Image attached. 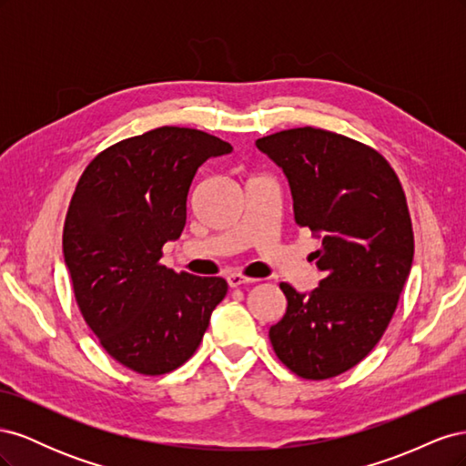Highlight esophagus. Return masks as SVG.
Masks as SVG:
<instances>
[{
  "label": "esophagus",
  "instance_id": "obj_1",
  "mask_svg": "<svg viewBox=\"0 0 466 466\" xmlns=\"http://www.w3.org/2000/svg\"><path fill=\"white\" fill-rule=\"evenodd\" d=\"M255 278H247V276H241V274H229L228 276V284L229 288H238V286H245V284H255Z\"/></svg>",
  "mask_w": 466,
  "mask_h": 466
}]
</instances>
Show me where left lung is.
Returning a JSON list of instances; mask_svg holds the SVG:
<instances>
[{
	"mask_svg": "<svg viewBox=\"0 0 466 466\" xmlns=\"http://www.w3.org/2000/svg\"><path fill=\"white\" fill-rule=\"evenodd\" d=\"M284 171L293 218L322 245L319 288L279 284L286 315L270 329L279 361L303 379L358 365L387 330L414 258L400 180L383 155L346 136L293 128L257 139Z\"/></svg>",
	"mask_w": 466,
	"mask_h": 466,
	"instance_id": "1",
	"label": "left lung"
}]
</instances>
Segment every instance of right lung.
Listing matches in <instances>:
<instances>
[{
  "mask_svg": "<svg viewBox=\"0 0 466 466\" xmlns=\"http://www.w3.org/2000/svg\"><path fill=\"white\" fill-rule=\"evenodd\" d=\"M231 151L216 136L163 126L98 153L77 182L64 223L76 301L101 346L132 371L180 368L228 293L223 278L177 274L159 260L185 229L198 167Z\"/></svg>",
  "mask_w": 466,
  "mask_h": 466,
  "instance_id": "add662e5",
  "label": "right lung"
}]
</instances>
